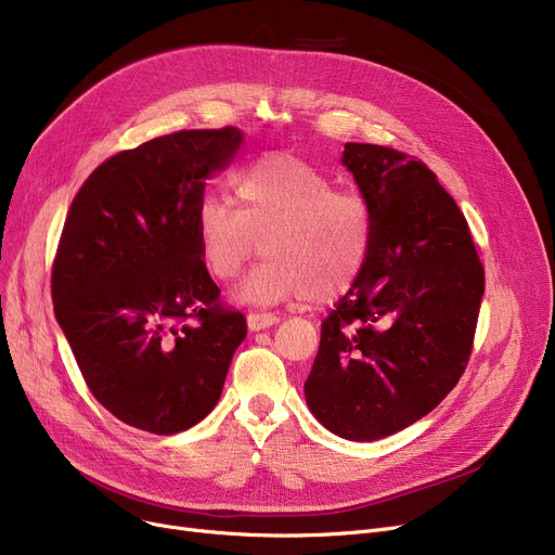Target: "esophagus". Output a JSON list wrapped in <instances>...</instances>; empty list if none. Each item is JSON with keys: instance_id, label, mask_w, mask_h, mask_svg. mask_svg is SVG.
<instances>
[{"instance_id": "34e87169", "label": "esophagus", "mask_w": 555, "mask_h": 555, "mask_svg": "<svg viewBox=\"0 0 555 555\" xmlns=\"http://www.w3.org/2000/svg\"><path fill=\"white\" fill-rule=\"evenodd\" d=\"M279 324V317L274 312H249L247 314V326L249 331H262Z\"/></svg>"}]
</instances>
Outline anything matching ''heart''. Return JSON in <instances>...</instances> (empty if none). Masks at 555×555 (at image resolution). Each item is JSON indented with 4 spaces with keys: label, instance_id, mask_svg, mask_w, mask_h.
<instances>
[{
    "label": "heart",
    "instance_id": "b5f03b06",
    "mask_svg": "<svg viewBox=\"0 0 555 555\" xmlns=\"http://www.w3.org/2000/svg\"><path fill=\"white\" fill-rule=\"evenodd\" d=\"M233 189L238 204L216 195L197 204L195 231L204 268L218 281L238 276L260 247L268 251L241 283L238 299L326 301L360 279L373 243L364 195L337 191L326 172L295 155L245 168Z\"/></svg>",
    "mask_w": 555,
    "mask_h": 555
}]
</instances>
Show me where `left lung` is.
<instances>
[{
    "label": "left lung",
    "instance_id": "1",
    "mask_svg": "<svg viewBox=\"0 0 555 555\" xmlns=\"http://www.w3.org/2000/svg\"><path fill=\"white\" fill-rule=\"evenodd\" d=\"M341 164L371 204L373 243L322 322L304 391L326 429L377 441L456 387L473 353L483 266L456 202L421 159L346 143Z\"/></svg>",
    "mask_w": 555,
    "mask_h": 555
}]
</instances>
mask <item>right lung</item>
<instances>
[{"label": "right lung", "mask_w": 555, "mask_h": 555, "mask_svg": "<svg viewBox=\"0 0 555 555\" xmlns=\"http://www.w3.org/2000/svg\"><path fill=\"white\" fill-rule=\"evenodd\" d=\"M241 143L231 126L151 139L105 159L69 207L51 270L55 319L94 398L137 429L199 423L247 335L195 231L207 178Z\"/></svg>", "instance_id": "1"}]
</instances>
